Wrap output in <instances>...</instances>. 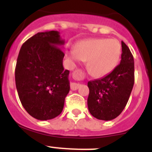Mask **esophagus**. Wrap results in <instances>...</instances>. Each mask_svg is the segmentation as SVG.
Listing matches in <instances>:
<instances>
[{
  "instance_id": "34e87169",
  "label": "esophagus",
  "mask_w": 152,
  "mask_h": 152,
  "mask_svg": "<svg viewBox=\"0 0 152 152\" xmlns=\"http://www.w3.org/2000/svg\"><path fill=\"white\" fill-rule=\"evenodd\" d=\"M70 87H71V89L73 90V91H75V90L78 89V88L80 87V84H77V83H71L70 84Z\"/></svg>"
}]
</instances>
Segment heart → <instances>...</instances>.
<instances>
[{"label": "heart", "instance_id": "heart-1", "mask_svg": "<svg viewBox=\"0 0 152 152\" xmlns=\"http://www.w3.org/2000/svg\"><path fill=\"white\" fill-rule=\"evenodd\" d=\"M122 47L116 39H94L81 42L75 47L74 52L67 55L72 64L77 61L87 62V68L91 76L101 77L110 73L119 64Z\"/></svg>", "mask_w": 152, "mask_h": 152}]
</instances>
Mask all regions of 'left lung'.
I'll use <instances>...</instances> for the list:
<instances>
[{
  "label": "left lung",
  "instance_id": "1",
  "mask_svg": "<svg viewBox=\"0 0 152 152\" xmlns=\"http://www.w3.org/2000/svg\"><path fill=\"white\" fill-rule=\"evenodd\" d=\"M134 72L133 56L122 41L120 64L105 77L88 83V110L94 117L108 121L123 112L133 88Z\"/></svg>",
  "mask_w": 152,
  "mask_h": 152
}]
</instances>
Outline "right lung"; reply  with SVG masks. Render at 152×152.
I'll return each mask as SVG.
<instances>
[{"label": "right lung", "mask_w": 152, "mask_h": 152, "mask_svg": "<svg viewBox=\"0 0 152 152\" xmlns=\"http://www.w3.org/2000/svg\"><path fill=\"white\" fill-rule=\"evenodd\" d=\"M64 41L58 31L38 33L26 40L19 52L15 68L18 96L26 112L39 120L61 113L70 91L69 71L64 70Z\"/></svg>", "instance_id": "1"}]
</instances>
